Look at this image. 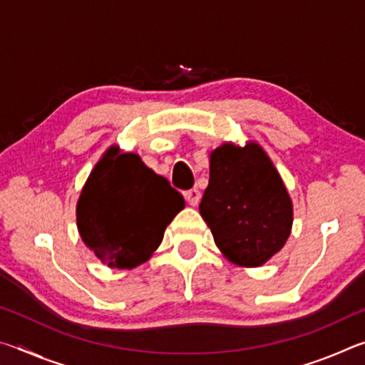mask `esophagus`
I'll return each instance as SVG.
<instances>
[{"mask_svg":"<svg viewBox=\"0 0 365 365\" xmlns=\"http://www.w3.org/2000/svg\"><path fill=\"white\" fill-rule=\"evenodd\" d=\"M185 197H187V201L191 206H197V202H200V200H201V193L197 188H191L187 191V193H185Z\"/></svg>","mask_w":365,"mask_h":365,"instance_id":"1","label":"esophagus"}]
</instances>
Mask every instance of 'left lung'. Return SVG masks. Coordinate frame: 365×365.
Here are the masks:
<instances>
[{
  "label": "left lung",
  "instance_id": "left-lung-1",
  "mask_svg": "<svg viewBox=\"0 0 365 365\" xmlns=\"http://www.w3.org/2000/svg\"><path fill=\"white\" fill-rule=\"evenodd\" d=\"M200 212L219 250L246 267L262 265L280 251L293 224L285 185L256 143L212 151Z\"/></svg>",
  "mask_w": 365,
  "mask_h": 365
}]
</instances>
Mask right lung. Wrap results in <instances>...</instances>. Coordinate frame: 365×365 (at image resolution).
<instances>
[{
  "label": "right lung",
  "mask_w": 365,
  "mask_h": 365,
  "mask_svg": "<svg viewBox=\"0 0 365 365\" xmlns=\"http://www.w3.org/2000/svg\"><path fill=\"white\" fill-rule=\"evenodd\" d=\"M183 206L168 178L154 174L137 154H120L114 146L85 183L77 225L98 259L109 267L132 269L151 257Z\"/></svg>",
  "instance_id": "1"
}]
</instances>
